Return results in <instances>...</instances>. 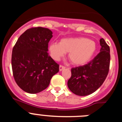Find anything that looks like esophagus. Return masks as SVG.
<instances>
[{"label":"esophagus","mask_w":122,"mask_h":122,"mask_svg":"<svg viewBox=\"0 0 122 122\" xmlns=\"http://www.w3.org/2000/svg\"><path fill=\"white\" fill-rule=\"evenodd\" d=\"M65 67L63 66H62V65H60V66H59V71H62L63 69H65Z\"/></svg>","instance_id":"esophagus-1"}]
</instances>
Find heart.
I'll use <instances>...</instances> for the list:
<instances>
[{
    "label": "heart",
    "mask_w": 122,
    "mask_h": 122,
    "mask_svg": "<svg viewBox=\"0 0 122 122\" xmlns=\"http://www.w3.org/2000/svg\"><path fill=\"white\" fill-rule=\"evenodd\" d=\"M48 50L54 60H60L65 54L68 53L71 63L75 65H83L93 57L97 50V45L94 41L87 38H66L61 40L59 43H51Z\"/></svg>",
    "instance_id": "b5f03b06"
}]
</instances>
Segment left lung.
I'll list each match as a JSON object with an SVG mask.
<instances>
[{"label":"left lung","instance_id":"8db88e82","mask_svg":"<svg viewBox=\"0 0 122 122\" xmlns=\"http://www.w3.org/2000/svg\"><path fill=\"white\" fill-rule=\"evenodd\" d=\"M100 53L87 64L73 68L68 81L69 89L79 96H87L95 92L107 77L110 64V48L103 38L100 40Z\"/></svg>","mask_w":122,"mask_h":122}]
</instances>
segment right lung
<instances>
[{
	"instance_id": "right-lung-1",
	"label": "right lung",
	"mask_w": 122,
	"mask_h": 122,
	"mask_svg": "<svg viewBox=\"0 0 122 122\" xmlns=\"http://www.w3.org/2000/svg\"><path fill=\"white\" fill-rule=\"evenodd\" d=\"M52 32L47 28H31L17 40L12 51L15 80L22 90L35 94L46 89L59 65L49 56L48 43Z\"/></svg>"
}]
</instances>
